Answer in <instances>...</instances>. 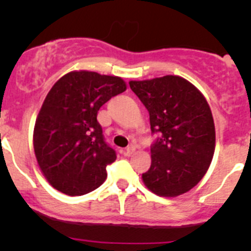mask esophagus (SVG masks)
<instances>
[{
    "mask_svg": "<svg viewBox=\"0 0 251 251\" xmlns=\"http://www.w3.org/2000/svg\"><path fill=\"white\" fill-rule=\"evenodd\" d=\"M135 149H136V148H135V147H133V146H128L127 148H126L125 154H126V155L130 156L131 154H133V151H135Z\"/></svg>",
    "mask_w": 251,
    "mask_h": 251,
    "instance_id": "34e87169",
    "label": "esophagus"
}]
</instances>
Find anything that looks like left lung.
I'll return each mask as SVG.
<instances>
[{
	"label": "left lung",
	"mask_w": 251,
	"mask_h": 251,
	"mask_svg": "<svg viewBox=\"0 0 251 251\" xmlns=\"http://www.w3.org/2000/svg\"><path fill=\"white\" fill-rule=\"evenodd\" d=\"M147 108L151 133V165L142 174L144 184L160 197H177L198 184L215 151L211 110L201 91L186 78L166 75L130 81Z\"/></svg>",
	"instance_id": "1"
}]
</instances>
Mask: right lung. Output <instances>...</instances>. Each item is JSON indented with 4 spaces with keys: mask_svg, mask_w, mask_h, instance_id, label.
Listing matches in <instances>:
<instances>
[{
    "mask_svg": "<svg viewBox=\"0 0 251 251\" xmlns=\"http://www.w3.org/2000/svg\"><path fill=\"white\" fill-rule=\"evenodd\" d=\"M126 90L118 76L72 72L45 98L34 128V151L47 181L68 196L95 191L107 178L116 153L97 121L100 108Z\"/></svg>",
    "mask_w": 251,
    "mask_h": 251,
    "instance_id": "right-lung-1",
    "label": "right lung"
}]
</instances>
